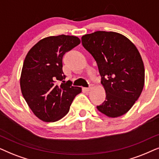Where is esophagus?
<instances>
[{"label":"esophagus","mask_w":159,"mask_h":159,"mask_svg":"<svg viewBox=\"0 0 159 159\" xmlns=\"http://www.w3.org/2000/svg\"><path fill=\"white\" fill-rule=\"evenodd\" d=\"M92 88H93V85H92V84H91V85L89 86V87L86 88L85 90L86 91V92H89V91H91V90L92 89Z\"/></svg>","instance_id":"obj_1"}]
</instances>
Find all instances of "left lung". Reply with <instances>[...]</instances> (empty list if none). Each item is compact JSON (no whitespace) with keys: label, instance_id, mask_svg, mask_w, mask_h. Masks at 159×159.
<instances>
[{"label":"left lung","instance_id":"1","mask_svg":"<svg viewBox=\"0 0 159 159\" xmlns=\"http://www.w3.org/2000/svg\"><path fill=\"white\" fill-rule=\"evenodd\" d=\"M81 42L97 62L106 93L105 101L97 110L110 118L124 115L138 99L145 84L138 49L124 35L112 31L86 34Z\"/></svg>","mask_w":159,"mask_h":159}]
</instances>
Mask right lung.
I'll return each instance as SVG.
<instances>
[{"mask_svg":"<svg viewBox=\"0 0 159 159\" xmlns=\"http://www.w3.org/2000/svg\"><path fill=\"white\" fill-rule=\"evenodd\" d=\"M76 36L60 35L39 41L27 53L20 76L22 94L35 116L45 122L57 121L69 112L82 89L65 84L63 55L78 46ZM62 80L60 84L58 81Z\"/></svg>","mask_w":159,"mask_h":159,"instance_id":"add662e5","label":"right lung"}]
</instances>
